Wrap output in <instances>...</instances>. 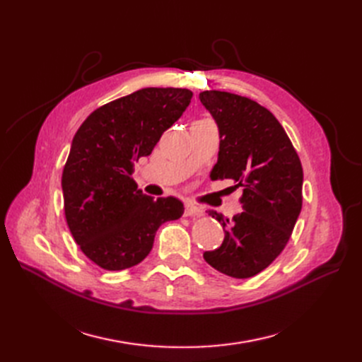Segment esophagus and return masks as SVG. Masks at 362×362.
I'll return each mask as SVG.
<instances>
[{"mask_svg":"<svg viewBox=\"0 0 362 362\" xmlns=\"http://www.w3.org/2000/svg\"><path fill=\"white\" fill-rule=\"evenodd\" d=\"M184 216L185 217H199V216H202V210L193 204H187L184 208Z\"/></svg>","mask_w":362,"mask_h":362,"instance_id":"obj_1","label":"esophagus"}]
</instances>
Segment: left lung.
<instances>
[{"instance_id": "left-lung-1", "label": "left lung", "mask_w": 362, "mask_h": 362, "mask_svg": "<svg viewBox=\"0 0 362 362\" xmlns=\"http://www.w3.org/2000/svg\"><path fill=\"white\" fill-rule=\"evenodd\" d=\"M199 100L213 116L221 139L211 177L231 178L245 187L243 213L233 222L222 213L208 211L223 226L225 238L217 249L204 252V259L228 276H255L286 247L300 214L302 164L267 108L218 90L201 92Z\"/></svg>"}]
</instances>
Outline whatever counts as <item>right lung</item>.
Returning a JSON list of instances; mask_svg holds the SVG:
<instances>
[{
    "label": "right lung",
    "instance_id": "right-lung-1",
    "mask_svg": "<svg viewBox=\"0 0 362 362\" xmlns=\"http://www.w3.org/2000/svg\"><path fill=\"white\" fill-rule=\"evenodd\" d=\"M192 96L189 89L146 87L96 108L75 133L62 175L64 216L76 245L100 267L139 264L160 225L182 216L180 199L154 201L137 189L131 173Z\"/></svg>",
    "mask_w": 362,
    "mask_h": 362
}]
</instances>
